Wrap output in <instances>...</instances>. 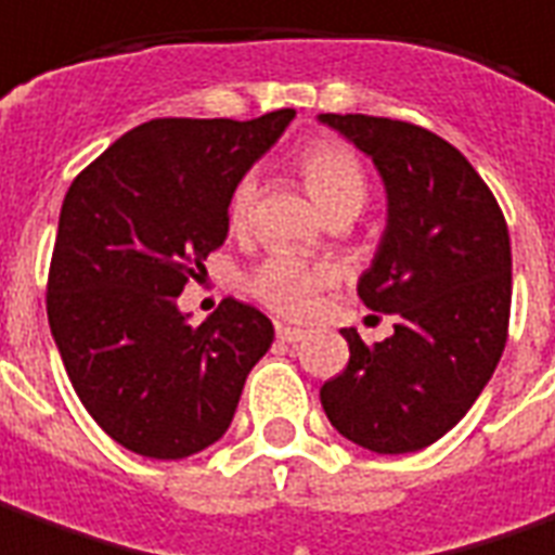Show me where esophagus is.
Here are the masks:
<instances>
[{"mask_svg": "<svg viewBox=\"0 0 555 555\" xmlns=\"http://www.w3.org/2000/svg\"><path fill=\"white\" fill-rule=\"evenodd\" d=\"M274 328H278V338H281L284 344H299V341H305V338H308V332H305V328L286 326V323H278Z\"/></svg>", "mask_w": 555, "mask_h": 555, "instance_id": "obj_1", "label": "esophagus"}]
</instances>
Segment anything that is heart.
I'll return each mask as SVG.
<instances>
[{
    "label": "heart",
    "instance_id": "1",
    "mask_svg": "<svg viewBox=\"0 0 555 555\" xmlns=\"http://www.w3.org/2000/svg\"><path fill=\"white\" fill-rule=\"evenodd\" d=\"M301 178L308 183L311 196L326 214L353 211L359 214L369 181L359 156L341 141H311L299 154ZM256 202V175H244L232 198H229V223L241 229L250 223ZM338 281V269L328 262H308L296 254L274 250L247 278V293L262 301L269 311L284 317H301L314 308L317 293Z\"/></svg>",
    "mask_w": 555,
    "mask_h": 555
}]
</instances>
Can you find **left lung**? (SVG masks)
<instances>
[{"mask_svg": "<svg viewBox=\"0 0 555 555\" xmlns=\"http://www.w3.org/2000/svg\"><path fill=\"white\" fill-rule=\"evenodd\" d=\"M384 178L387 229L359 299L396 314L374 347L341 328L350 362L320 389L328 423L372 453H416L468 414L502 359L511 320V238L475 166L423 126L320 114Z\"/></svg>", "mask_w": 555, "mask_h": 555, "instance_id": "obj_1", "label": "left lung"}]
</instances>
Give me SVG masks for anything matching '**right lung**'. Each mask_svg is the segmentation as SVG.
I'll use <instances>...</instances> for the list:
<instances>
[{"mask_svg": "<svg viewBox=\"0 0 555 555\" xmlns=\"http://www.w3.org/2000/svg\"><path fill=\"white\" fill-rule=\"evenodd\" d=\"M293 108L256 120L159 117L68 186L48 274V323L68 380L126 450L183 460L229 429L244 380L274 341L262 311L223 299L202 326L178 296L229 232L235 183Z\"/></svg>", "mask_w": 555, "mask_h": 555, "instance_id": "add662e5", "label": "right lung"}]
</instances>
